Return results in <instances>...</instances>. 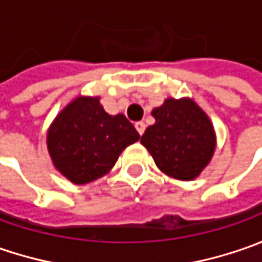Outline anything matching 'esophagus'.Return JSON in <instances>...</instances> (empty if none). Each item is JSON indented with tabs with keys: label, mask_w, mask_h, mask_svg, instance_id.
Wrapping results in <instances>:
<instances>
[{
	"label": "esophagus",
	"mask_w": 262,
	"mask_h": 262,
	"mask_svg": "<svg viewBox=\"0 0 262 262\" xmlns=\"http://www.w3.org/2000/svg\"><path fill=\"white\" fill-rule=\"evenodd\" d=\"M136 129L138 131L140 136H143V133H144V129H146V124L141 122V121H140V122H136Z\"/></svg>",
	"instance_id": "esophagus-1"
}]
</instances>
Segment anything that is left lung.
<instances>
[{
    "mask_svg": "<svg viewBox=\"0 0 262 262\" xmlns=\"http://www.w3.org/2000/svg\"><path fill=\"white\" fill-rule=\"evenodd\" d=\"M156 122L141 137V144L165 175L194 181L216 150V131L206 112L191 97H167L151 111Z\"/></svg>",
    "mask_w": 262,
    "mask_h": 262,
    "instance_id": "left-lung-1",
    "label": "left lung"
}]
</instances>
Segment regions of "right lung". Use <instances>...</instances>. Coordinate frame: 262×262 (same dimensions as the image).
Returning a JSON list of instances; mask_svg holds the SVG:
<instances>
[{"mask_svg": "<svg viewBox=\"0 0 262 262\" xmlns=\"http://www.w3.org/2000/svg\"><path fill=\"white\" fill-rule=\"evenodd\" d=\"M99 99V96L74 97L55 116L46 134L54 166L76 185L109 173L119 155L140 140L125 115H109Z\"/></svg>", "mask_w": 262, "mask_h": 262, "instance_id": "add662e5", "label": "right lung"}]
</instances>
